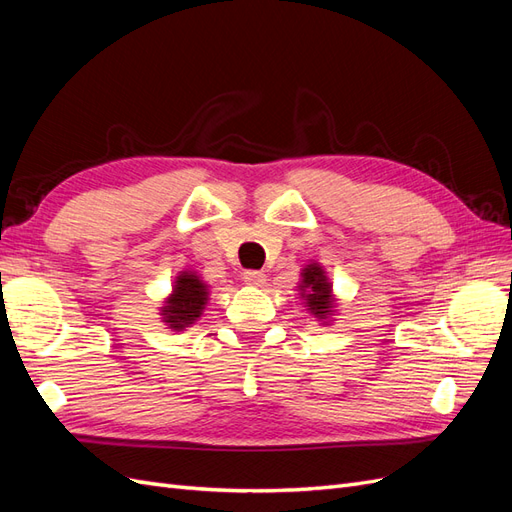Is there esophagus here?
Listing matches in <instances>:
<instances>
[{
	"label": "esophagus",
	"instance_id": "obj_1",
	"mask_svg": "<svg viewBox=\"0 0 512 512\" xmlns=\"http://www.w3.org/2000/svg\"><path fill=\"white\" fill-rule=\"evenodd\" d=\"M265 273L262 271H245L243 273V282L247 284V286H262L265 284Z\"/></svg>",
	"mask_w": 512,
	"mask_h": 512
}]
</instances>
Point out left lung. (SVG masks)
Listing matches in <instances>:
<instances>
[{"label":"left lung","instance_id":"left-lung-1","mask_svg":"<svg viewBox=\"0 0 512 512\" xmlns=\"http://www.w3.org/2000/svg\"><path fill=\"white\" fill-rule=\"evenodd\" d=\"M299 290H301V299L305 301L309 312H312L318 320L327 322V318L335 312L333 286L318 262H309V265H305L301 273Z\"/></svg>","mask_w":512,"mask_h":512}]
</instances>
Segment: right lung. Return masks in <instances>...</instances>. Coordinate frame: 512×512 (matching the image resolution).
<instances>
[{"mask_svg":"<svg viewBox=\"0 0 512 512\" xmlns=\"http://www.w3.org/2000/svg\"><path fill=\"white\" fill-rule=\"evenodd\" d=\"M207 299L209 286L194 271H181L173 284V292L164 301L162 322L168 324V329L183 331L200 318Z\"/></svg>","mask_w":512,"mask_h":512,"instance_id":"obj_1","label":"right lung"}]
</instances>
